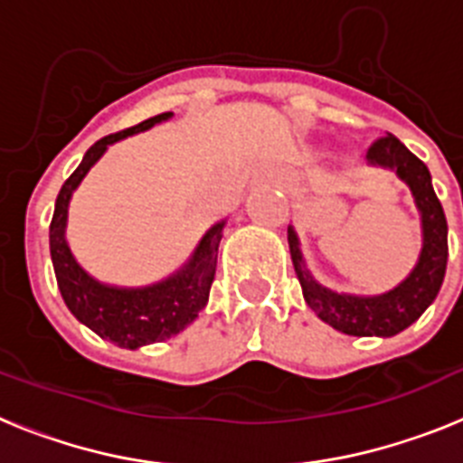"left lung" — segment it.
Here are the masks:
<instances>
[{
  "label": "left lung",
  "instance_id": "8db88e82",
  "mask_svg": "<svg viewBox=\"0 0 463 463\" xmlns=\"http://www.w3.org/2000/svg\"><path fill=\"white\" fill-rule=\"evenodd\" d=\"M369 165L396 171L401 181L411 187L417 211L422 215V252L415 269L403 282L378 297H354L322 288L306 269L297 232L288 227L289 252L306 304L322 322L347 336H394L433 304L448 267V220L443 206L433 192L431 174L422 159L415 157L396 137L378 138L366 153Z\"/></svg>",
  "mask_w": 463,
  "mask_h": 463
}]
</instances>
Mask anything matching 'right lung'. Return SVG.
Returning a JSON list of instances; mask_svg holds the SVG:
<instances>
[{"instance_id": "obj_1", "label": "right lung", "mask_w": 463, "mask_h": 463, "mask_svg": "<svg viewBox=\"0 0 463 463\" xmlns=\"http://www.w3.org/2000/svg\"><path fill=\"white\" fill-rule=\"evenodd\" d=\"M171 116L174 113H159L143 120L141 125L109 134L94 143L85 153L79 169L69 175L57 194L55 213L51 220L52 269H55L57 288L62 292L64 304L71 310L73 317L90 326L97 336L127 350L166 341L196 320V315L206 306L208 294H211L224 220L208 229L185 267L166 280H159L148 288H113V285L94 280L90 273L80 269L79 261L73 260L67 236H64L69 199L110 143L146 132L157 122L169 120Z\"/></svg>"}]
</instances>
